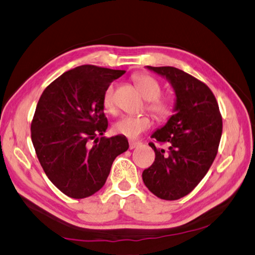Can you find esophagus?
Returning a JSON list of instances; mask_svg holds the SVG:
<instances>
[{
    "label": "esophagus",
    "instance_id": "esophagus-1",
    "mask_svg": "<svg viewBox=\"0 0 255 255\" xmlns=\"http://www.w3.org/2000/svg\"><path fill=\"white\" fill-rule=\"evenodd\" d=\"M139 144H140V142H137V141H129V149H134V148H137Z\"/></svg>",
    "mask_w": 255,
    "mask_h": 255
}]
</instances>
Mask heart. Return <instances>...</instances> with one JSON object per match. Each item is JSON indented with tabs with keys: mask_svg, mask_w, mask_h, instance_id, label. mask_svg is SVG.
<instances>
[{
	"mask_svg": "<svg viewBox=\"0 0 255 255\" xmlns=\"http://www.w3.org/2000/svg\"><path fill=\"white\" fill-rule=\"evenodd\" d=\"M137 86L142 97L148 101L147 108L158 119H166L171 114L170 103L166 99H161V86L153 77L149 75H137L134 77ZM104 109L108 113L115 111L114 102V86L111 85L103 97ZM151 127L150 118L147 116H124L114 124L113 130L115 133L121 134L129 139H136L141 133L147 131Z\"/></svg>",
	"mask_w": 255,
	"mask_h": 255,
	"instance_id": "heart-1",
	"label": "heart"
}]
</instances>
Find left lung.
<instances>
[{
  "label": "left lung",
  "instance_id": "8db88e82",
  "mask_svg": "<svg viewBox=\"0 0 255 255\" xmlns=\"http://www.w3.org/2000/svg\"><path fill=\"white\" fill-rule=\"evenodd\" d=\"M146 67L167 79L176 98L173 115L151 133L168 149L149 143L156 158L143 170L142 180L154 196L177 200L190 193L210 169L220 143L222 118L206 84L176 67Z\"/></svg>",
  "mask_w": 255,
  "mask_h": 255
}]
</instances>
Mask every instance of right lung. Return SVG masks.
I'll return each mask as SVG.
<instances>
[{"label": "right lung", "mask_w": 255, "mask_h": 255, "mask_svg": "<svg viewBox=\"0 0 255 255\" xmlns=\"http://www.w3.org/2000/svg\"><path fill=\"white\" fill-rule=\"evenodd\" d=\"M124 74L82 65L55 79L39 98L31 125L33 146L49 180L68 197L83 199L102 189L115 158L129 148L121 134L103 137L108 127L104 94ZM91 140L99 143L91 146Z\"/></svg>", "instance_id": "1"}]
</instances>
